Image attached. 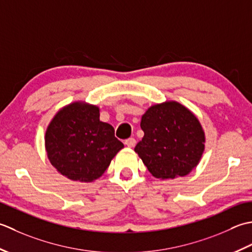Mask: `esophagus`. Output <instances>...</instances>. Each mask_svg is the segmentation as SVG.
I'll return each mask as SVG.
<instances>
[{"label":"esophagus","instance_id":"esophagus-1","mask_svg":"<svg viewBox=\"0 0 252 252\" xmlns=\"http://www.w3.org/2000/svg\"><path fill=\"white\" fill-rule=\"evenodd\" d=\"M125 145H126L127 147H129V148L135 147V145H136V139H135V138H128V139L125 140Z\"/></svg>","mask_w":252,"mask_h":252}]
</instances>
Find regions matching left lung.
I'll return each mask as SVG.
<instances>
[{"label":"left lung","mask_w":252,"mask_h":252,"mask_svg":"<svg viewBox=\"0 0 252 252\" xmlns=\"http://www.w3.org/2000/svg\"><path fill=\"white\" fill-rule=\"evenodd\" d=\"M142 140L135 152L156 178L186 176L204 151L205 136L199 120L176 101L149 107L141 117Z\"/></svg>","instance_id":"left-lung-1"}]
</instances>
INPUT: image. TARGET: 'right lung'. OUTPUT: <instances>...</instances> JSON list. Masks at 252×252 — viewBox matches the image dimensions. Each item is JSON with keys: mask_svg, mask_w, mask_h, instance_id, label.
I'll use <instances>...</instances> for the list:
<instances>
[{"mask_svg": "<svg viewBox=\"0 0 252 252\" xmlns=\"http://www.w3.org/2000/svg\"><path fill=\"white\" fill-rule=\"evenodd\" d=\"M51 164L71 181L94 182L124 148L114 128L100 121L99 107L73 102L50 122L44 137Z\"/></svg>", "mask_w": 252, "mask_h": 252, "instance_id": "1", "label": "right lung"}]
</instances>
